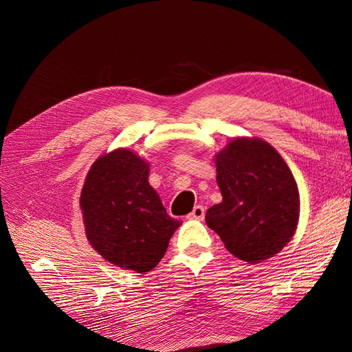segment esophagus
<instances>
[{
  "label": "esophagus",
  "mask_w": 352,
  "mask_h": 352,
  "mask_svg": "<svg viewBox=\"0 0 352 352\" xmlns=\"http://www.w3.org/2000/svg\"><path fill=\"white\" fill-rule=\"evenodd\" d=\"M204 217H206V208L202 206H195L192 212L188 216V219H190V220H199V221L204 220Z\"/></svg>",
  "instance_id": "obj_1"
}]
</instances>
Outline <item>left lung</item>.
<instances>
[{"label": "left lung", "mask_w": 352, "mask_h": 352, "mask_svg": "<svg viewBox=\"0 0 352 352\" xmlns=\"http://www.w3.org/2000/svg\"><path fill=\"white\" fill-rule=\"evenodd\" d=\"M223 199L207 210L206 223L235 257L260 263L294 236L300 194L285 160L265 141L238 138L216 155Z\"/></svg>", "instance_id": "1"}]
</instances>
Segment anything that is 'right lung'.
<instances>
[{
    "label": "right lung",
    "mask_w": 352,
    "mask_h": 352,
    "mask_svg": "<svg viewBox=\"0 0 352 352\" xmlns=\"http://www.w3.org/2000/svg\"><path fill=\"white\" fill-rule=\"evenodd\" d=\"M150 166L129 150L100 157L80 195L87 238L117 267L145 273L167 251L180 221L167 214L148 184Z\"/></svg>",
    "instance_id": "add662e5"
}]
</instances>
